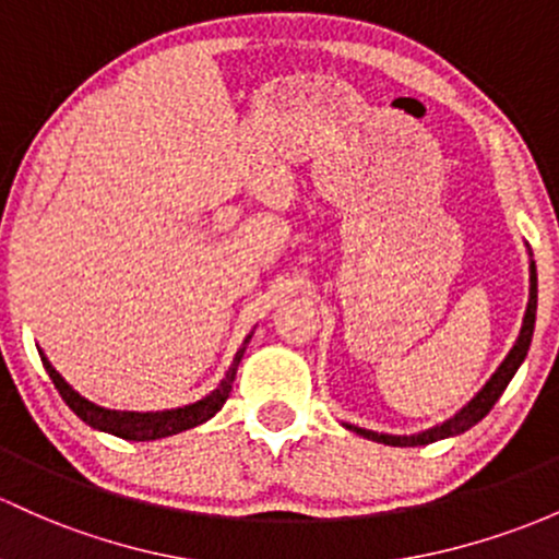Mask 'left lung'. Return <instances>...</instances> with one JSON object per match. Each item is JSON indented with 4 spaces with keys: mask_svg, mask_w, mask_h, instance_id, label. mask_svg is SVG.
Wrapping results in <instances>:
<instances>
[{
    "mask_svg": "<svg viewBox=\"0 0 559 559\" xmlns=\"http://www.w3.org/2000/svg\"><path fill=\"white\" fill-rule=\"evenodd\" d=\"M527 255H531V293H527V306H525V317H522V328H520V335L518 341H514V346L509 349L507 357H503V362L498 365L496 373L485 381V386L479 389L474 397L466 402L464 407H461L455 416H450L448 421L431 426V429L426 431H418V435H378V431H370V429H359V426L354 424H344L349 431H357L359 437H365V440H373V442H381V445H394V448H416V445H429V442H437V440H445V437H459L464 435L466 429H472L474 424L483 421L485 416L490 413V407L496 405L498 397L503 394V389L509 386V381H512L514 373H518V368L522 362H525L527 357V349H531V341H533V328H536V306H538V277H536V261H533V253L531 248H527Z\"/></svg>",
    "mask_w": 559,
    "mask_h": 559,
    "instance_id": "8db88e82",
    "label": "left lung"
}]
</instances>
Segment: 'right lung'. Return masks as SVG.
Returning a JSON list of instances; mask_svg holds the SVG:
<instances>
[{"mask_svg": "<svg viewBox=\"0 0 559 559\" xmlns=\"http://www.w3.org/2000/svg\"><path fill=\"white\" fill-rule=\"evenodd\" d=\"M250 338H253V333L245 338V344L239 346L237 354H234V362H231V368L226 370L224 381H221L218 386L207 394V397L191 402V405H183V407H170V411H148V413L109 411V407L95 405V402L85 400L80 392H74V389L66 383V378L58 373L56 368H52L50 359H47L45 354L39 352V357H41V365H45L47 376L52 378L56 389L61 392L66 405H69L71 411H74L87 426H93V429H98V431H109V435L122 437V440L148 442V440H162V437H173V435H178V431L194 429V426L210 421V418H213L215 413L224 407V402L231 392L234 376H237V368H239V362H242V354H245V349H248Z\"/></svg>", "mask_w": 559, "mask_h": 559, "instance_id": "1", "label": "right lung"}]
</instances>
